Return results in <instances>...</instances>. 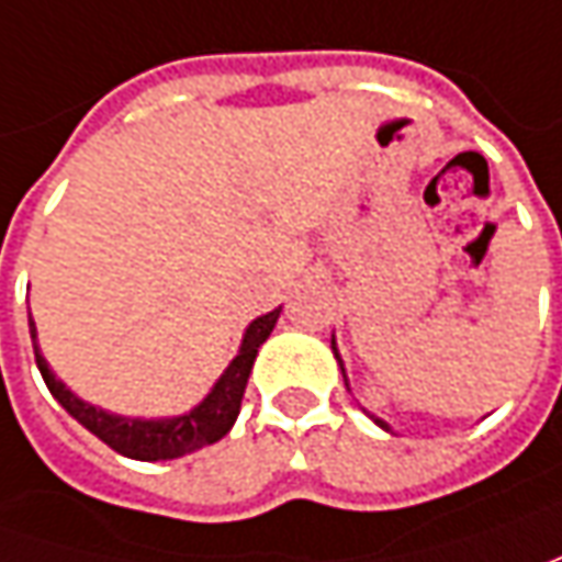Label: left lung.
Masks as SVG:
<instances>
[{
	"label": "left lung",
	"instance_id": "8db88e82",
	"mask_svg": "<svg viewBox=\"0 0 562 562\" xmlns=\"http://www.w3.org/2000/svg\"><path fill=\"white\" fill-rule=\"evenodd\" d=\"M333 351H336V341H333ZM336 358H339V351H336ZM339 363H341V358H339ZM345 385H348V382H345ZM379 426H382V429H389V426H385V423H382V419H376Z\"/></svg>",
	"mask_w": 562,
	"mask_h": 562
}]
</instances>
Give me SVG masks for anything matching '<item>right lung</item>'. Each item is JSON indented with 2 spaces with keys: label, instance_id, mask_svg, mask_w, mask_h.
Wrapping results in <instances>:
<instances>
[{
  "label": "right lung",
  "instance_id": "1",
  "mask_svg": "<svg viewBox=\"0 0 562 562\" xmlns=\"http://www.w3.org/2000/svg\"><path fill=\"white\" fill-rule=\"evenodd\" d=\"M277 317H280V307L255 319L245 329L239 355L226 367V373L217 379L211 395L204 397L195 411L173 416V419H126V416H111L105 411H95L92 404L70 395L68 389L52 376L49 363L40 355L36 345H33V355H36V367H40V373L46 379L49 392L58 397V404L80 426H87L92 436L102 438L111 451L133 457V460H173V457L192 454V451H199L204 445L221 441L233 429V423L239 416V407H243L245 385H248V376H251V363L258 358V348L273 333ZM30 339H36L33 319H30Z\"/></svg>",
  "mask_w": 562,
  "mask_h": 562
}]
</instances>
